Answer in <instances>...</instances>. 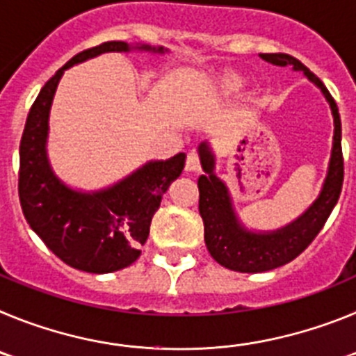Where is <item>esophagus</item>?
<instances>
[{
	"instance_id": "1",
	"label": "esophagus",
	"mask_w": 356,
	"mask_h": 356,
	"mask_svg": "<svg viewBox=\"0 0 356 356\" xmlns=\"http://www.w3.org/2000/svg\"><path fill=\"white\" fill-rule=\"evenodd\" d=\"M185 169H187L188 172H197L201 169L200 155H197L196 151H188L187 162H185Z\"/></svg>"
}]
</instances>
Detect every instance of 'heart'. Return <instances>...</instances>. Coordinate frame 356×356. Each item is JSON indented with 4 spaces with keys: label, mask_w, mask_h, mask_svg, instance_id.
Here are the masks:
<instances>
[{
    "label": "heart",
    "mask_w": 356,
    "mask_h": 356,
    "mask_svg": "<svg viewBox=\"0 0 356 356\" xmlns=\"http://www.w3.org/2000/svg\"><path fill=\"white\" fill-rule=\"evenodd\" d=\"M241 85H242V80L238 76L226 78V87H228V89H238Z\"/></svg>",
    "instance_id": "1"
}]
</instances>
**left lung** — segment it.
I'll list each match as a JSON object with an SVG mask.
<instances>
[{
    "label": "left lung",
    "mask_w": 356,
    "mask_h": 356,
    "mask_svg": "<svg viewBox=\"0 0 356 356\" xmlns=\"http://www.w3.org/2000/svg\"><path fill=\"white\" fill-rule=\"evenodd\" d=\"M260 58L273 65H291L294 71H301L308 80L323 92L330 103L333 115V144L330 156L328 172L319 196L298 219L284 228L271 232H254L241 222L235 212L234 201L225 181L216 175V156L209 143H201L197 147L201 168L205 175L200 176V213L205 225V244L209 253L217 264L226 269L238 273H264L276 269L294 260L303 253L308 244L316 238L326 219L337 205L344 180V160L341 147V115L332 94L325 83L305 67L298 58L285 53H262Z\"/></svg>",
    "instance_id": "8db88e82"
}]
</instances>
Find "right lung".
Wrapping results in <instances>:
<instances>
[{
    "label": "right lung",
    "instance_id": "add662e5",
    "mask_svg": "<svg viewBox=\"0 0 356 356\" xmlns=\"http://www.w3.org/2000/svg\"><path fill=\"white\" fill-rule=\"evenodd\" d=\"M131 49L168 53L162 46L112 40L74 55L40 89L19 146V201L28 225L62 262L94 275L119 271L139 259L162 196L185 165V153L151 160L118 184L92 193L69 187L53 171L46 149L49 110L64 71L102 53Z\"/></svg>",
    "mask_w": 356,
    "mask_h": 356
}]
</instances>
